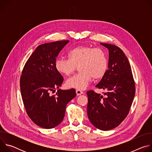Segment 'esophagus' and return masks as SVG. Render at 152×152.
<instances>
[{
  "label": "esophagus",
  "mask_w": 152,
  "mask_h": 152,
  "mask_svg": "<svg viewBox=\"0 0 152 152\" xmlns=\"http://www.w3.org/2000/svg\"><path fill=\"white\" fill-rule=\"evenodd\" d=\"M76 94L77 95V96H79V95H81V94H82L83 93L82 91H80V90H77L76 91Z\"/></svg>",
  "instance_id": "34e87169"
}]
</instances>
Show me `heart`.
Returning a JSON list of instances; mask_svg holds the SVG:
<instances>
[{
    "mask_svg": "<svg viewBox=\"0 0 152 152\" xmlns=\"http://www.w3.org/2000/svg\"><path fill=\"white\" fill-rule=\"evenodd\" d=\"M69 58L59 57L55 64L56 71L64 76L72 75L79 67V73L66 80V85L68 88L85 90L93 77L99 79L106 72L107 57L105 52L100 48L79 46L69 52Z\"/></svg>",
    "mask_w": 152,
    "mask_h": 152,
    "instance_id": "1",
    "label": "heart"
}]
</instances>
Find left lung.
<instances>
[{
  "label": "left lung",
  "instance_id": "8db88e82",
  "mask_svg": "<svg viewBox=\"0 0 152 152\" xmlns=\"http://www.w3.org/2000/svg\"><path fill=\"white\" fill-rule=\"evenodd\" d=\"M109 51L108 69L96 86L106 90L103 97L90 90L87 91V114L92 124L102 131L117 127L129 114L132 104L135 86L129 61L118 47L101 42Z\"/></svg>",
  "mask_w": 152,
  "mask_h": 152
}]
</instances>
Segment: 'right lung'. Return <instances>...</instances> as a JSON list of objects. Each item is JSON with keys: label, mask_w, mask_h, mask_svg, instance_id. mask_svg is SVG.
Listing matches in <instances>:
<instances>
[{"label": "right lung", "mask_w": 152, "mask_h": 152, "mask_svg": "<svg viewBox=\"0 0 152 152\" xmlns=\"http://www.w3.org/2000/svg\"><path fill=\"white\" fill-rule=\"evenodd\" d=\"M69 42L58 41L38 46L26 62L20 77V90L26 111L38 126L52 129L64 119L66 105L76 97L75 89H59L63 77L55 69L60 51ZM58 90L51 96V91Z\"/></svg>", "instance_id": "1"}]
</instances>
